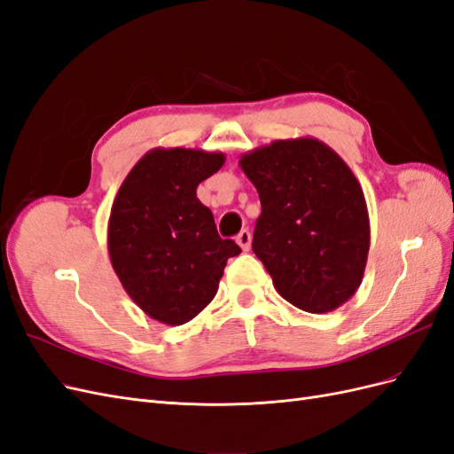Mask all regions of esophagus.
<instances>
[{"label": "esophagus", "mask_w": 454, "mask_h": 454, "mask_svg": "<svg viewBox=\"0 0 454 454\" xmlns=\"http://www.w3.org/2000/svg\"><path fill=\"white\" fill-rule=\"evenodd\" d=\"M237 244L240 246L244 252H248L250 246H252V232L248 229H242L237 235Z\"/></svg>", "instance_id": "34e87169"}]
</instances>
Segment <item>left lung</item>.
<instances>
[{
  "instance_id": "obj_1",
  "label": "left lung",
  "mask_w": 454,
  "mask_h": 454,
  "mask_svg": "<svg viewBox=\"0 0 454 454\" xmlns=\"http://www.w3.org/2000/svg\"><path fill=\"white\" fill-rule=\"evenodd\" d=\"M239 164L261 200L252 250L277 292L312 314L347 303L369 254L367 204L348 164L316 138L274 140Z\"/></svg>"
}]
</instances>
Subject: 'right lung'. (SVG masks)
<instances>
[{
	"mask_svg": "<svg viewBox=\"0 0 454 454\" xmlns=\"http://www.w3.org/2000/svg\"><path fill=\"white\" fill-rule=\"evenodd\" d=\"M223 153L157 147L121 184L107 223V250L125 292L149 318L182 325L210 303L229 257L242 250L217 235L197 187L223 167Z\"/></svg>",
	"mask_w": 454,
	"mask_h": 454,
	"instance_id": "add662e5",
	"label": "right lung"
}]
</instances>
